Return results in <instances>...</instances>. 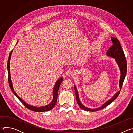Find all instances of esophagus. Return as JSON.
<instances>
[{
	"mask_svg": "<svg viewBox=\"0 0 133 133\" xmlns=\"http://www.w3.org/2000/svg\"><path fill=\"white\" fill-rule=\"evenodd\" d=\"M72 75L74 76V75H76V72L75 71H72L71 72V74Z\"/></svg>",
	"mask_w": 133,
	"mask_h": 133,
	"instance_id": "1",
	"label": "esophagus"
}]
</instances>
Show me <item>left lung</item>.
<instances>
[{
	"instance_id": "8db88e82",
	"label": "left lung",
	"mask_w": 133,
	"mask_h": 133,
	"mask_svg": "<svg viewBox=\"0 0 133 133\" xmlns=\"http://www.w3.org/2000/svg\"><path fill=\"white\" fill-rule=\"evenodd\" d=\"M111 40L112 43V45L108 49L107 52V55L108 56H110L112 58H114L115 59V61L116 63H117L120 70H121V78L119 79V87H120V90L117 91L112 98H111L109 100L107 101L105 103H104L101 107L95 108V109H91L87 108L85 106H84L79 101V96H78V93L76 87L75 85H74V88H75V95L76 97V101L77 102L78 105L79 106V107L83 109L84 110L86 111H95L99 110H101L102 109L104 108L107 106L111 104L114 101L119 95L120 93V91L121 90L122 85L123 84V82L124 81L126 72H127V62L125 56L124 54V52L123 51V50L122 48V46L121 45L120 42L118 41V39L116 38L111 37Z\"/></svg>"
}]
</instances>
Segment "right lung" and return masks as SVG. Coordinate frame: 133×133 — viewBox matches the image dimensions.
I'll use <instances>...</instances> for the list:
<instances>
[{"mask_svg":"<svg viewBox=\"0 0 133 133\" xmlns=\"http://www.w3.org/2000/svg\"><path fill=\"white\" fill-rule=\"evenodd\" d=\"M12 50L9 54V58H8V63H7V69H8V83H9V87L12 91V92L14 93V94L18 98V99L28 109L34 111H36V112H43V111H48L50 110L51 109H52L55 106L57 101V96H58V89L59 88V86L61 84V83H62V81L63 80V78L62 77L61 78H59L57 81L56 82L54 89H53V99L52 101L48 105L45 106H42V107H35V106H31L28 104H27L26 103H25L24 101H23L22 99H21L18 96V95L16 93V92L14 91L13 87H12V82L11 81V77H10V66H9V64H10V57H11V53L12 52Z\"/></svg>","mask_w":133,"mask_h":133,"instance_id":"add662e5","label":"right lung"}]
</instances>
